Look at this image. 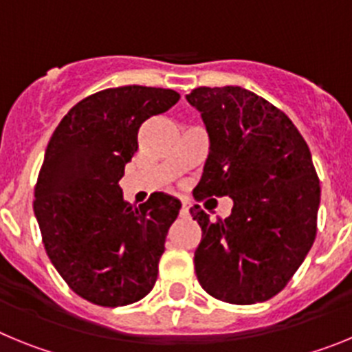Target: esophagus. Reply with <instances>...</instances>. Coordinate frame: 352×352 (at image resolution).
Returning <instances> with one entry per match:
<instances>
[{
  "label": "esophagus",
  "instance_id": "obj_1",
  "mask_svg": "<svg viewBox=\"0 0 352 352\" xmlns=\"http://www.w3.org/2000/svg\"><path fill=\"white\" fill-rule=\"evenodd\" d=\"M188 211H190V203H188V201H183V203H182V214H188Z\"/></svg>",
  "mask_w": 352,
  "mask_h": 352
}]
</instances>
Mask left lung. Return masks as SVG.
Here are the masks:
<instances>
[{
    "mask_svg": "<svg viewBox=\"0 0 352 352\" xmlns=\"http://www.w3.org/2000/svg\"><path fill=\"white\" fill-rule=\"evenodd\" d=\"M186 100L210 141L194 197L232 199L227 219L190 208L203 231L194 257L199 284L227 303L270 300L316 239L321 186L309 146L280 109L239 86L192 89Z\"/></svg>",
    "mask_w": 352,
    "mask_h": 352,
    "instance_id": "left-lung-1",
    "label": "left lung"
}]
</instances>
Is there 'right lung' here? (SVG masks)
<instances>
[{
	"label": "right lung",
	"instance_id": "add662e5",
	"mask_svg": "<svg viewBox=\"0 0 352 352\" xmlns=\"http://www.w3.org/2000/svg\"><path fill=\"white\" fill-rule=\"evenodd\" d=\"M178 100L173 89H104L74 105L49 141L33 210L51 263L91 303H135L157 282L182 203L155 192L133 206L120 179L138 151L139 126Z\"/></svg>",
	"mask_w": 352,
	"mask_h": 352
}]
</instances>
